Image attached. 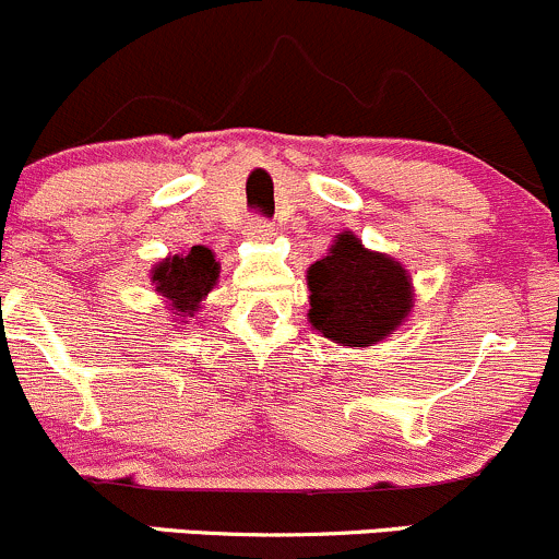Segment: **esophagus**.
<instances>
[{
	"instance_id": "obj_1",
	"label": "esophagus",
	"mask_w": 559,
	"mask_h": 559,
	"mask_svg": "<svg viewBox=\"0 0 559 559\" xmlns=\"http://www.w3.org/2000/svg\"><path fill=\"white\" fill-rule=\"evenodd\" d=\"M248 237L250 239H258V242H261V239H269L274 234V226H272V221H266V218H261V215H255V218H250L248 221Z\"/></svg>"
}]
</instances>
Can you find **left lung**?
Listing matches in <instances>:
<instances>
[{
    "label": "left lung",
    "instance_id": "1",
    "mask_svg": "<svg viewBox=\"0 0 559 559\" xmlns=\"http://www.w3.org/2000/svg\"><path fill=\"white\" fill-rule=\"evenodd\" d=\"M309 322L330 341L368 346L392 333L413 306L411 280L389 255L370 253L354 234H341L309 269Z\"/></svg>",
    "mask_w": 559,
    "mask_h": 559
}]
</instances>
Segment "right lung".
Returning <instances> with one entry per match:
<instances>
[{"instance_id":"add662e5","label":"right lung","mask_w":559,"mask_h":559,"mask_svg":"<svg viewBox=\"0 0 559 559\" xmlns=\"http://www.w3.org/2000/svg\"><path fill=\"white\" fill-rule=\"evenodd\" d=\"M154 285L170 304L173 314L194 317L200 301L213 290L218 280V263L202 245H194L186 255L165 258L152 274Z\"/></svg>"}]
</instances>
